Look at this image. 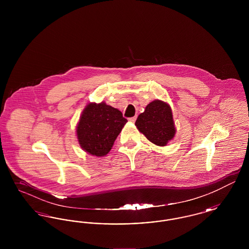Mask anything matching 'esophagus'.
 Listing matches in <instances>:
<instances>
[{"instance_id":"esophagus-1","label":"esophagus","mask_w":249,"mask_h":249,"mask_svg":"<svg viewBox=\"0 0 249 249\" xmlns=\"http://www.w3.org/2000/svg\"><path fill=\"white\" fill-rule=\"evenodd\" d=\"M135 120H136V117H133V118H130V119H129V121L131 122V123H134V122H135Z\"/></svg>"}]
</instances>
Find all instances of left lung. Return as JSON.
<instances>
[{
  "label": "left lung",
  "instance_id": "obj_1",
  "mask_svg": "<svg viewBox=\"0 0 249 249\" xmlns=\"http://www.w3.org/2000/svg\"><path fill=\"white\" fill-rule=\"evenodd\" d=\"M135 126L148 141L159 146H165L177 132L172 108L160 100H155L146 106L144 112L136 119Z\"/></svg>",
  "mask_w": 249,
  "mask_h": 249
}]
</instances>
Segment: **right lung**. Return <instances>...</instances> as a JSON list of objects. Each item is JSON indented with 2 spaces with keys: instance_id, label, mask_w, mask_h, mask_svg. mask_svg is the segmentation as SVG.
I'll list each match as a JSON object with an SVG mask.
<instances>
[{
  "instance_id": "add662e5",
  "label": "right lung",
  "mask_w": 249,
  "mask_h": 249,
  "mask_svg": "<svg viewBox=\"0 0 249 249\" xmlns=\"http://www.w3.org/2000/svg\"><path fill=\"white\" fill-rule=\"evenodd\" d=\"M127 122L119 109L105 102L89 103L76 125L77 141L87 153L104 157L109 153Z\"/></svg>"
}]
</instances>
